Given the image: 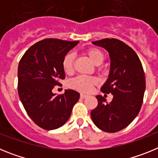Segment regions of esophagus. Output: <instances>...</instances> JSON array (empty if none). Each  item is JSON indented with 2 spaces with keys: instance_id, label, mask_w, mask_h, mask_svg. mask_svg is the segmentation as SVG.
Here are the masks:
<instances>
[{
  "instance_id": "34e87169",
  "label": "esophagus",
  "mask_w": 158,
  "mask_h": 158,
  "mask_svg": "<svg viewBox=\"0 0 158 158\" xmlns=\"http://www.w3.org/2000/svg\"><path fill=\"white\" fill-rule=\"evenodd\" d=\"M87 95H85V94H81V99H85V98H86V97H87Z\"/></svg>"
}]
</instances>
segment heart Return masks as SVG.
I'll return each instance as SVG.
<instances>
[{
    "label": "heart",
    "mask_w": 158,
    "mask_h": 158,
    "mask_svg": "<svg viewBox=\"0 0 158 158\" xmlns=\"http://www.w3.org/2000/svg\"><path fill=\"white\" fill-rule=\"evenodd\" d=\"M84 54L95 65H100L104 61V54L98 49L89 48L86 50ZM62 68L67 74L73 73L74 69V55L72 53H69L64 57L62 60ZM96 84V81L94 77L80 76L72 79L69 82V86L71 89L81 93H89Z\"/></svg>",
    "instance_id": "obj_1"
}]
</instances>
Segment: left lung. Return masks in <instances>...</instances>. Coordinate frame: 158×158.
Here are the masks:
<instances>
[{"mask_svg": "<svg viewBox=\"0 0 158 158\" xmlns=\"http://www.w3.org/2000/svg\"><path fill=\"white\" fill-rule=\"evenodd\" d=\"M109 53L111 65L108 78L101 87L104 93H111V103L96 96L97 107L91 118L99 129L114 133L124 129L138 115L146 90V77L139 56L133 49L116 39L93 42Z\"/></svg>", "mask_w": 158, "mask_h": 158, "instance_id": "8db88e82", "label": "left lung"}]
</instances>
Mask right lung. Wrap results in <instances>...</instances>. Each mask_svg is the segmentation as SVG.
Returning a JSON list of instances; mask_svg holds the SVG:
<instances>
[{"mask_svg":"<svg viewBox=\"0 0 158 158\" xmlns=\"http://www.w3.org/2000/svg\"><path fill=\"white\" fill-rule=\"evenodd\" d=\"M79 41L46 39L35 43L19 61L18 93L33 122L45 130L62 127L70 117L73 107L80 98L75 90L62 95L52 93L65 77L62 60Z\"/></svg>","mask_w":158,"mask_h":158,"instance_id":"obj_1","label":"right lung"}]
</instances>
